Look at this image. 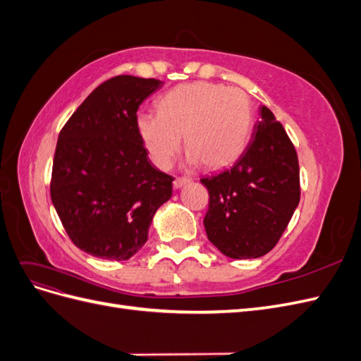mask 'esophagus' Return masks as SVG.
<instances>
[{
	"label": "esophagus",
	"mask_w": 361,
	"mask_h": 361,
	"mask_svg": "<svg viewBox=\"0 0 361 361\" xmlns=\"http://www.w3.org/2000/svg\"><path fill=\"white\" fill-rule=\"evenodd\" d=\"M190 182H191V178H176V179H174V182H173V187L176 188V190H179V188L183 187V185H187Z\"/></svg>",
	"instance_id": "esophagus-1"
}]
</instances>
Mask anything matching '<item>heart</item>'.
Wrapping results in <instances>:
<instances>
[{
	"instance_id": "1",
	"label": "heart",
	"mask_w": 361,
	"mask_h": 361,
	"mask_svg": "<svg viewBox=\"0 0 361 361\" xmlns=\"http://www.w3.org/2000/svg\"><path fill=\"white\" fill-rule=\"evenodd\" d=\"M253 125L245 93L212 84H183L162 94L158 113L137 116V129L150 158L162 170L179 154L182 135L188 161L226 167L243 154Z\"/></svg>"
}]
</instances>
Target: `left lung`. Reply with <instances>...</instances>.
<instances>
[{
    "instance_id": "left-lung-1",
    "label": "left lung",
    "mask_w": 361,
    "mask_h": 361,
    "mask_svg": "<svg viewBox=\"0 0 361 361\" xmlns=\"http://www.w3.org/2000/svg\"><path fill=\"white\" fill-rule=\"evenodd\" d=\"M233 166L200 182L209 192L204 216L207 239L232 259L267 255L300 203V166L285 128L269 108Z\"/></svg>"
}]
</instances>
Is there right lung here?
Returning a JSON list of instances; mask_svg holds the SVG:
<instances>
[{"instance_id": "1", "label": "right lung", "mask_w": 361, "mask_h": 361, "mask_svg": "<svg viewBox=\"0 0 361 361\" xmlns=\"http://www.w3.org/2000/svg\"><path fill=\"white\" fill-rule=\"evenodd\" d=\"M162 82L118 75L87 96L60 130L51 200L71 241L94 257L126 260L147 241L173 178L152 167L137 110Z\"/></svg>"}]
</instances>
